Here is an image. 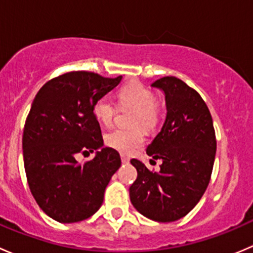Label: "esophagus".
<instances>
[{
  "label": "esophagus",
  "mask_w": 253,
  "mask_h": 253,
  "mask_svg": "<svg viewBox=\"0 0 253 253\" xmlns=\"http://www.w3.org/2000/svg\"><path fill=\"white\" fill-rule=\"evenodd\" d=\"M121 162L124 163V164H128V163H129V157H127L126 154H121Z\"/></svg>",
  "instance_id": "obj_1"
}]
</instances>
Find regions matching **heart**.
<instances>
[{
	"label": "heart",
	"instance_id": "obj_1",
	"mask_svg": "<svg viewBox=\"0 0 253 253\" xmlns=\"http://www.w3.org/2000/svg\"><path fill=\"white\" fill-rule=\"evenodd\" d=\"M122 105L136 109L133 125H142L147 129H152L159 121V106L157 104L155 94L141 83H128L122 86L117 93ZM114 103L108 96H101L94 103L93 114L100 124L109 126L114 120ZM106 145L124 154H132L144 143V132L142 128L125 129L116 128L105 136Z\"/></svg>",
	"mask_w": 253,
	"mask_h": 253
}]
</instances>
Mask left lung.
Here are the masks:
<instances>
[{"mask_svg": "<svg viewBox=\"0 0 253 253\" xmlns=\"http://www.w3.org/2000/svg\"><path fill=\"white\" fill-rule=\"evenodd\" d=\"M152 86L164 93L167 119L147 154L163 163L159 172H152L131 160L138 175L129 198L142 215L170 223L190 213L206 192L215 159V132L205 100L185 82L163 77Z\"/></svg>", "mask_w": 253, "mask_h": 253, "instance_id": "obj_1", "label": "left lung"}]
</instances>
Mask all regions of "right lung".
Listing matches in <instances>:
<instances>
[{
  "label": "right lung",
  "mask_w": 253,
  "mask_h": 253,
  "mask_svg": "<svg viewBox=\"0 0 253 253\" xmlns=\"http://www.w3.org/2000/svg\"><path fill=\"white\" fill-rule=\"evenodd\" d=\"M122 77L73 71L51 79L38 91L23 131V158L30 192L58 223H77L98 211L111 176L121 167L115 149L104 147L94 103ZM96 152L79 165L78 152Z\"/></svg>",
  "instance_id": "add662e5"
}]
</instances>
